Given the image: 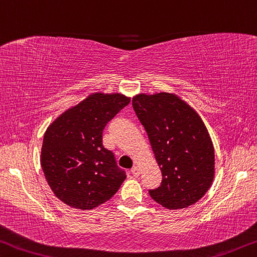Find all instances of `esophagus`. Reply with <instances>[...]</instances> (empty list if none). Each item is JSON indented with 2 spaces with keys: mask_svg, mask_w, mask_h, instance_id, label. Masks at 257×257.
I'll return each mask as SVG.
<instances>
[{
  "mask_svg": "<svg viewBox=\"0 0 257 257\" xmlns=\"http://www.w3.org/2000/svg\"><path fill=\"white\" fill-rule=\"evenodd\" d=\"M131 173H132V175H133L134 177H139V175H140V170H139V168L133 167V168L131 169Z\"/></svg>",
  "mask_w": 257,
  "mask_h": 257,
  "instance_id": "34e87169",
  "label": "esophagus"
}]
</instances>
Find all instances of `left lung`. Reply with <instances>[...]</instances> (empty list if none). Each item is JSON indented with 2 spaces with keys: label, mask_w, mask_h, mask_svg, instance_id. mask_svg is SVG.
Masks as SVG:
<instances>
[{
  "label": "left lung",
  "mask_w": 257,
  "mask_h": 257,
  "mask_svg": "<svg viewBox=\"0 0 257 257\" xmlns=\"http://www.w3.org/2000/svg\"><path fill=\"white\" fill-rule=\"evenodd\" d=\"M132 106L148 134L162 171L152 199L168 209L192 206L211 186L215 151L200 116L178 96L169 93L139 94Z\"/></svg>",
  "instance_id": "1"
}]
</instances>
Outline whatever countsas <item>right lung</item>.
<instances>
[{"mask_svg": "<svg viewBox=\"0 0 257 257\" xmlns=\"http://www.w3.org/2000/svg\"><path fill=\"white\" fill-rule=\"evenodd\" d=\"M130 103L121 94L96 93L57 118L43 137L41 167L58 199L93 209L116 194L126 178L115 155L104 148L105 125Z\"/></svg>", "mask_w": 257, "mask_h": 257, "instance_id": "add662e5", "label": "right lung"}]
</instances>
